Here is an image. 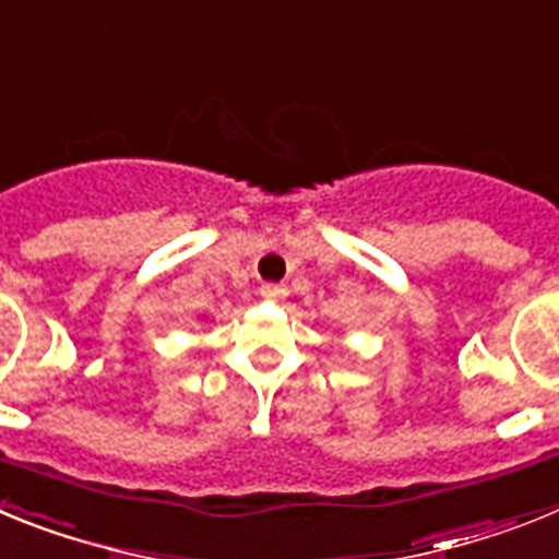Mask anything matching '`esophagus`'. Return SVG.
I'll return each instance as SVG.
<instances>
[{"mask_svg":"<svg viewBox=\"0 0 559 559\" xmlns=\"http://www.w3.org/2000/svg\"><path fill=\"white\" fill-rule=\"evenodd\" d=\"M260 294H263L265 299H285V296H288V288L276 283H263L260 285Z\"/></svg>","mask_w":559,"mask_h":559,"instance_id":"1","label":"esophagus"}]
</instances>
